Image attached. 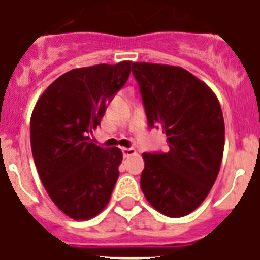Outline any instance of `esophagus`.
Returning <instances> with one entry per match:
<instances>
[{"label": "esophagus", "instance_id": "34e87169", "mask_svg": "<svg viewBox=\"0 0 260 260\" xmlns=\"http://www.w3.org/2000/svg\"><path fill=\"white\" fill-rule=\"evenodd\" d=\"M134 154H136V150L134 147H124L122 149V156L124 157H129V156H134Z\"/></svg>", "mask_w": 260, "mask_h": 260}]
</instances>
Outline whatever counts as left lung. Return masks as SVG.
I'll use <instances>...</instances> for the list:
<instances>
[{
  "mask_svg": "<svg viewBox=\"0 0 260 260\" xmlns=\"http://www.w3.org/2000/svg\"><path fill=\"white\" fill-rule=\"evenodd\" d=\"M149 128L161 126L170 150L143 153L141 188L169 217H182L205 201L217 178L224 119L217 97L196 76L171 65L134 62Z\"/></svg>",
  "mask_w": 260,
  "mask_h": 260,
  "instance_id": "8db88e82",
  "label": "left lung"
}]
</instances>
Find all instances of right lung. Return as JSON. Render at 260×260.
<instances>
[{
	"label": "right lung",
	"mask_w": 260,
	"mask_h": 260,
	"mask_svg": "<svg viewBox=\"0 0 260 260\" xmlns=\"http://www.w3.org/2000/svg\"><path fill=\"white\" fill-rule=\"evenodd\" d=\"M132 62L72 69L54 80L35 106L30 143L51 201L74 220L102 212L118 180L122 153L93 143L91 131L129 78Z\"/></svg>",
	"instance_id": "obj_1"
}]
</instances>
